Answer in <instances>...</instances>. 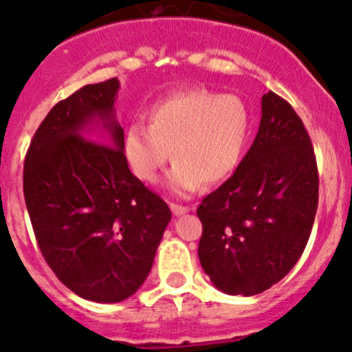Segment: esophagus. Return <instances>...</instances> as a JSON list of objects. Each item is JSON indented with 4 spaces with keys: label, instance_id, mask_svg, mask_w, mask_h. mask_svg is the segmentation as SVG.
<instances>
[{
    "label": "esophagus",
    "instance_id": "esophagus-1",
    "mask_svg": "<svg viewBox=\"0 0 352 352\" xmlns=\"http://www.w3.org/2000/svg\"><path fill=\"white\" fill-rule=\"evenodd\" d=\"M169 208H171L173 214H175V216L186 214V212L191 211V208H188V206H181V204H175V203H171V204H169Z\"/></svg>",
    "mask_w": 352,
    "mask_h": 352
}]
</instances>
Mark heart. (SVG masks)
<instances>
[{"label": "heart", "mask_w": 352, "mask_h": 352, "mask_svg": "<svg viewBox=\"0 0 352 352\" xmlns=\"http://www.w3.org/2000/svg\"><path fill=\"white\" fill-rule=\"evenodd\" d=\"M148 126L133 123L123 153L133 175L156 183L173 155L168 188L188 196L203 184L226 181L246 153L251 113L236 94L192 88L168 94L149 106Z\"/></svg>", "instance_id": "b5f03b06"}]
</instances>
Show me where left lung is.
<instances>
[{
	"label": "left lung",
	"instance_id": "obj_1",
	"mask_svg": "<svg viewBox=\"0 0 352 352\" xmlns=\"http://www.w3.org/2000/svg\"><path fill=\"white\" fill-rule=\"evenodd\" d=\"M261 123L234 175L197 208L201 266L231 296L279 283L301 258L318 211L319 176L309 134L293 106L263 94Z\"/></svg>",
	"mask_w": 352,
	"mask_h": 352
}]
</instances>
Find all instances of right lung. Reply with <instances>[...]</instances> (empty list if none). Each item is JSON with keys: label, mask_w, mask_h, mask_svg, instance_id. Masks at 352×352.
<instances>
[{"label": "right lung", "mask_w": 352, "mask_h": 352, "mask_svg": "<svg viewBox=\"0 0 352 352\" xmlns=\"http://www.w3.org/2000/svg\"><path fill=\"white\" fill-rule=\"evenodd\" d=\"M118 89L111 78L59 101L34 133L23 173L41 254L59 281L94 302L140 289L171 221L168 204L129 171Z\"/></svg>", "instance_id": "obj_1"}]
</instances>
